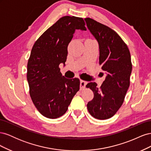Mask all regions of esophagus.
Listing matches in <instances>:
<instances>
[{"label":"esophagus","mask_w":151,"mask_h":151,"mask_svg":"<svg viewBox=\"0 0 151 151\" xmlns=\"http://www.w3.org/2000/svg\"><path fill=\"white\" fill-rule=\"evenodd\" d=\"M87 83H87L86 81H83V80H81V81H80V88L81 89L85 88V87H86Z\"/></svg>","instance_id":"obj_1"}]
</instances>
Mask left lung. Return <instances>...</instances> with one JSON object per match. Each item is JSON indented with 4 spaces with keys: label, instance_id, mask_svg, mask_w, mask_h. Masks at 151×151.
Here are the masks:
<instances>
[{
    "label": "left lung",
    "instance_id": "obj_1",
    "mask_svg": "<svg viewBox=\"0 0 151 151\" xmlns=\"http://www.w3.org/2000/svg\"><path fill=\"white\" fill-rule=\"evenodd\" d=\"M87 27L99 45V63L106 74L100 88L88 83L94 98L87 104L91 115L98 120L112 117L122 105L130 86L132 65L127 45L115 31L91 18L84 19Z\"/></svg>",
    "mask_w": 151,
    "mask_h": 151
}]
</instances>
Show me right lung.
Masks as SVG:
<instances>
[{
  "instance_id": "right-lung-1",
  "label": "right lung",
  "mask_w": 151,
  "mask_h": 151,
  "mask_svg": "<svg viewBox=\"0 0 151 151\" xmlns=\"http://www.w3.org/2000/svg\"><path fill=\"white\" fill-rule=\"evenodd\" d=\"M76 29L86 31L83 18L64 16L36 40L27 65V80L35 106L44 116L55 119L66 113L79 90V79H67L59 65L67 60V47Z\"/></svg>"
}]
</instances>
